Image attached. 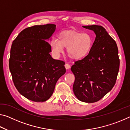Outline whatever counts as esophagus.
<instances>
[{"label":"esophagus","instance_id":"esophagus-1","mask_svg":"<svg viewBox=\"0 0 130 130\" xmlns=\"http://www.w3.org/2000/svg\"><path fill=\"white\" fill-rule=\"evenodd\" d=\"M65 68L67 69H69L70 68H71V66H70V65L69 64V63H65Z\"/></svg>","mask_w":130,"mask_h":130}]
</instances>
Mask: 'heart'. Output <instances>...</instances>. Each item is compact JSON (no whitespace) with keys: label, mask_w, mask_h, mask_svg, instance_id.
<instances>
[{"label":"heart","mask_w":130,"mask_h":130,"mask_svg":"<svg viewBox=\"0 0 130 130\" xmlns=\"http://www.w3.org/2000/svg\"><path fill=\"white\" fill-rule=\"evenodd\" d=\"M91 35L73 30H63L58 34L57 40L50 42L51 50L58 55L63 53V48H67V54L73 60L83 59L90 54L93 46Z\"/></svg>","instance_id":"obj_1"}]
</instances>
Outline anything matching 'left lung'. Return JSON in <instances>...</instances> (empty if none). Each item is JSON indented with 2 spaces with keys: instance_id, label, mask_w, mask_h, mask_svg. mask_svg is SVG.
I'll list each match as a JSON object with an SVG mask.
<instances>
[{
  "instance_id": "obj_1",
  "label": "left lung",
  "mask_w": 130,
  "mask_h": 130,
  "mask_svg": "<svg viewBox=\"0 0 130 130\" xmlns=\"http://www.w3.org/2000/svg\"><path fill=\"white\" fill-rule=\"evenodd\" d=\"M92 30L96 38L90 54L75 62L71 71L75 75L74 94L82 102H97L116 83L120 59L116 43L100 25L83 26Z\"/></svg>"
}]
</instances>
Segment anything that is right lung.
I'll list each match as a JSON object with an SVG mask.
<instances>
[{"label":"right lung","instance_id":"obj_1","mask_svg":"<svg viewBox=\"0 0 130 130\" xmlns=\"http://www.w3.org/2000/svg\"><path fill=\"white\" fill-rule=\"evenodd\" d=\"M55 25H34L24 29L13 42L9 68L14 86L20 93L34 102L50 98L55 84L66 72L65 62L51 57L46 40Z\"/></svg>","mask_w":130,"mask_h":130}]
</instances>
